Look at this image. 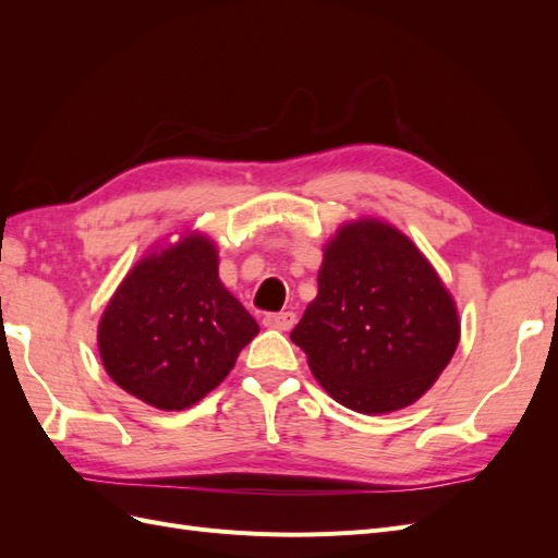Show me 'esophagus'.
I'll return each mask as SVG.
<instances>
[{
    "label": "esophagus",
    "instance_id": "obj_1",
    "mask_svg": "<svg viewBox=\"0 0 558 558\" xmlns=\"http://www.w3.org/2000/svg\"><path fill=\"white\" fill-rule=\"evenodd\" d=\"M263 324L272 330H291L295 326V314L293 312H281V314H265Z\"/></svg>",
    "mask_w": 558,
    "mask_h": 558
}]
</instances>
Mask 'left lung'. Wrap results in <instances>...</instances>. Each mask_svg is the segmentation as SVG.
I'll return each mask as SVG.
<instances>
[{
	"instance_id": "8db88e82",
	"label": "left lung",
	"mask_w": 558,
	"mask_h": 558,
	"mask_svg": "<svg viewBox=\"0 0 558 558\" xmlns=\"http://www.w3.org/2000/svg\"><path fill=\"white\" fill-rule=\"evenodd\" d=\"M316 281L291 340L330 398L386 414L416 402L442 375L461 340L459 310L408 234L379 218L342 223Z\"/></svg>"
}]
</instances>
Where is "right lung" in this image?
Masks as SVG:
<instances>
[{"label": "right lung", "instance_id": "obj_1", "mask_svg": "<svg viewBox=\"0 0 558 558\" xmlns=\"http://www.w3.org/2000/svg\"><path fill=\"white\" fill-rule=\"evenodd\" d=\"M258 324L218 279L216 242L197 230L150 248L97 326L107 375L165 412L199 402L234 367Z\"/></svg>", "mask_w": 558, "mask_h": 558}]
</instances>
